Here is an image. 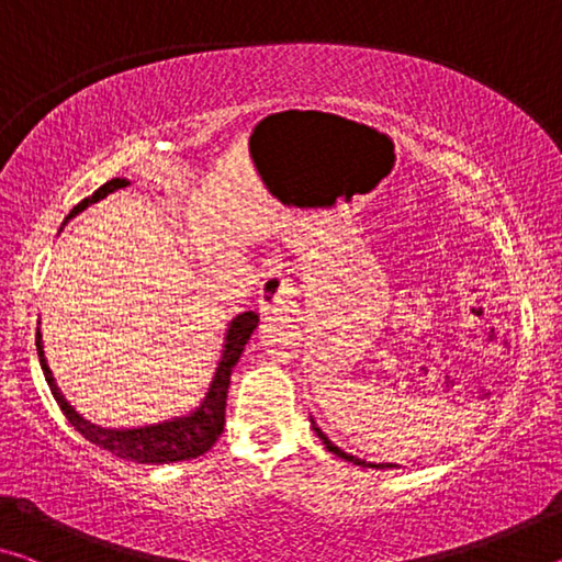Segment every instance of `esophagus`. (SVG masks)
<instances>
[{
    "label": "esophagus",
    "instance_id": "34e87169",
    "mask_svg": "<svg viewBox=\"0 0 562 562\" xmlns=\"http://www.w3.org/2000/svg\"><path fill=\"white\" fill-rule=\"evenodd\" d=\"M294 302V288L282 270H270L260 282V310L262 315H284Z\"/></svg>",
    "mask_w": 562,
    "mask_h": 562
}]
</instances>
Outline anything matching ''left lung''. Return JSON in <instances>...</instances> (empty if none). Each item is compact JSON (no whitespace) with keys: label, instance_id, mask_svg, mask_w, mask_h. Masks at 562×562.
Instances as JSON below:
<instances>
[{"label":"left lung","instance_id":"obj_1","mask_svg":"<svg viewBox=\"0 0 562 562\" xmlns=\"http://www.w3.org/2000/svg\"><path fill=\"white\" fill-rule=\"evenodd\" d=\"M310 422H312V429H315V434L319 436V439H322V443H325L327 446V451H331V453H335V456H339V459H345V461H349V463H355V465H361V469H398V465L396 463H369V461H361V459H357V456H351V453H345V451H341L339 449V446L337 443H331L329 439H327V434L325 431H322L319 429V426L315 424V418H310Z\"/></svg>","mask_w":562,"mask_h":562}]
</instances>
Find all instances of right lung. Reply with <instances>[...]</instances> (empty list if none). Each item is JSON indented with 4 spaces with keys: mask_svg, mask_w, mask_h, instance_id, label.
I'll return each mask as SVG.
<instances>
[{
    "mask_svg": "<svg viewBox=\"0 0 562 562\" xmlns=\"http://www.w3.org/2000/svg\"><path fill=\"white\" fill-rule=\"evenodd\" d=\"M126 186H131L126 178L109 180V183H103L97 193L83 198L79 205H74V211L69 213L66 221H71L74 215L87 211L91 203H99L101 198H106L109 193H113V190L126 188ZM258 322H260V317L255 315V312H243V315H237L231 322V327H227V331H225L223 355L215 367L211 389H207L205 398L201 402V406L195 408V412H190L188 416H176L164 424L138 426V429H103V426L87 422V418H83L69 402H66L61 389L54 382L49 364H46L40 329H36V355H40L42 372L46 376V384H49V389H52L56 404H59L64 416L69 418V424L83 436V439L97 443L99 449L119 456V459H126V461L156 463V465L158 463H176V461H190V459H198V456H203L217 441V436L223 434L225 398H227V386H231L233 367L237 364V359H240L247 339H250L255 327H258Z\"/></svg>",
    "mask_w": 562,
    "mask_h": 562,
    "instance_id": "right-lung-1",
    "label": "right lung"
}]
</instances>
